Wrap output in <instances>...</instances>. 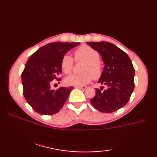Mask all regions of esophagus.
<instances>
[{
    "instance_id": "1",
    "label": "esophagus",
    "mask_w": 157,
    "mask_h": 157,
    "mask_svg": "<svg viewBox=\"0 0 157 157\" xmlns=\"http://www.w3.org/2000/svg\"><path fill=\"white\" fill-rule=\"evenodd\" d=\"M76 88L85 90V89H86V86H76Z\"/></svg>"
}]
</instances>
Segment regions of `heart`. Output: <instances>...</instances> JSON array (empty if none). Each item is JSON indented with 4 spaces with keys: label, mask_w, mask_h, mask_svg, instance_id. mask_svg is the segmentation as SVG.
Wrapping results in <instances>:
<instances>
[{
    "label": "heart",
    "mask_w": 157,
    "mask_h": 157,
    "mask_svg": "<svg viewBox=\"0 0 157 157\" xmlns=\"http://www.w3.org/2000/svg\"><path fill=\"white\" fill-rule=\"evenodd\" d=\"M75 61H82L85 63L83 65L79 75H71L65 79L68 85L81 86L90 82L92 78L98 79L102 74V65L100 59V55L97 51L88 45H82L74 52ZM73 59L68 54L62 57L61 67L63 73L70 74L73 67Z\"/></svg>",
    "instance_id": "1"
}]
</instances>
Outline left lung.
Returning <instances> with one entry per match:
<instances>
[{
    "instance_id": "obj_1",
    "label": "left lung",
    "mask_w": 157,
    "mask_h": 157,
    "mask_svg": "<svg viewBox=\"0 0 157 157\" xmlns=\"http://www.w3.org/2000/svg\"><path fill=\"white\" fill-rule=\"evenodd\" d=\"M97 51L105 66L98 83L106 86L103 90L96 89L90 100L92 105L102 113H113L128 102L134 88L135 69L128 55L117 46L107 42H87Z\"/></svg>"
}]
</instances>
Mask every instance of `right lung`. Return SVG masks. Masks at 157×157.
I'll use <instances>...</instances> for the list:
<instances>
[{"instance_id":"obj_1","label":"right lung","mask_w":157,"mask_h":157,"mask_svg":"<svg viewBox=\"0 0 157 157\" xmlns=\"http://www.w3.org/2000/svg\"><path fill=\"white\" fill-rule=\"evenodd\" d=\"M79 42H52L36 51L26 63L21 73L23 95L39 114L51 115L65 105L73 86L51 89L52 80L61 81V61L67 52Z\"/></svg>"}]
</instances>
